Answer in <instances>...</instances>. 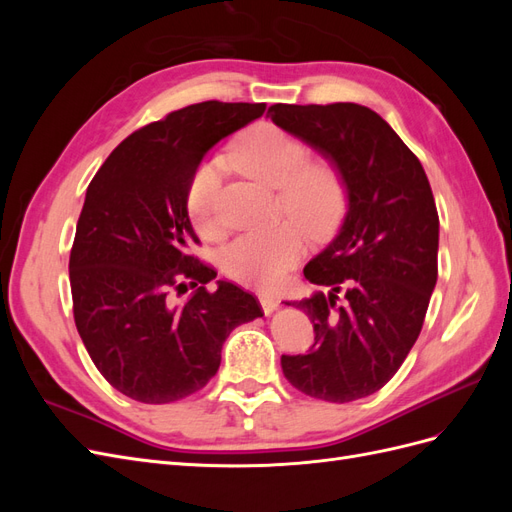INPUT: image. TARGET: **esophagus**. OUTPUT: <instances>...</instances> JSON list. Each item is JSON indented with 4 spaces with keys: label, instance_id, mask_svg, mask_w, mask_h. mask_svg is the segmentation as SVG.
Instances as JSON below:
<instances>
[{
    "label": "esophagus",
    "instance_id": "esophagus-1",
    "mask_svg": "<svg viewBox=\"0 0 512 512\" xmlns=\"http://www.w3.org/2000/svg\"><path fill=\"white\" fill-rule=\"evenodd\" d=\"M258 301H260L262 312H265V314H273L275 309H277V305H280V301H277L273 294H269V292H260L258 294Z\"/></svg>",
    "mask_w": 512,
    "mask_h": 512
}]
</instances>
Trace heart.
Returning a JSON list of instances; mask_svg holds the SVG:
<instances>
[{
  "label": "heart",
  "instance_id": "obj_1",
  "mask_svg": "<svg viewBox=\"0 0 512 512\" xmlns=\"http://www.w3.org/2000/svg\"><path fill=\"white\" fill-rule=\"evenodd\" d=\"M228 160L280 196V213L290 215L271 228L243 232L222 254L228 277L245 286L273 288L301 260L307 232L316 239L331 235L348 207V183L331 160H309V147L294 134L256 123L228 149ZM226 162L215 156L200 162L185 188V211L205 237L220 232L218 198Z\"/></svg>",
  "mask_w": 512,
  "mask_h": 512
}]
</instances>
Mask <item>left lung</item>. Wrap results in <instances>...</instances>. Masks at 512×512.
I'll list each match as a JSON object with an SVG mask.
<instances>
[{"label":"left lung","instance_id":"obj_1","mask_svg":"<svg viewBox=\"0 0 512 512\" xmlns=\"http://www.w3.org/2000/svg\"><path fill=\"white\" fill-rule=\"evenodd\" d=\"M267 117L329 156L348 183L342 228L303 269L324 290L292 303L312 320L314 346L284 354V376L335 404L374 395L406 361L438 280L440 220L429 179L367 106L273 104Z\"/></svg>","mask_w":512,"mask_h":512}]
</instances>
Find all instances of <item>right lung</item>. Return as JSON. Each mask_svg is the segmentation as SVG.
Returning <instances> with one entry per match:
<instances>
[{"instance_id": "add662e5", "label": "right lung", "mask_w": 512, "mask_h": 512, "mask_svg": "<svg viewBox=\"0 0 512 512\" xmlns=\"http://www.w3.org/2000/svg\"><path fill=\"white\" fill-rule=\"evenodd\" d=\"M267 104L207 100L121 141L91 179L70 252L72 312L106 382L143 404L188 397L218 374L230 331L262 316L254 294L218 282L190 250L185 188L205 153ZM195 288L177 304L174 292Z\"/></svg>"}]
</instances>
